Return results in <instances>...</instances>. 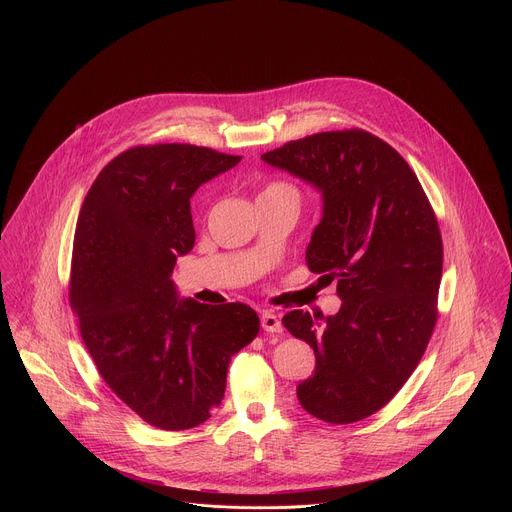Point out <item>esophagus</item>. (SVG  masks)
<instances>
[{
  "label": "esophagus",
  "mask_w": 512,
  "mask_h": 512,
  "mask_svg": "<svg viewBox=\"0 0 512 512\" xmlns=\"http://www.w3.org/2000/svg\"><path fill=\"white\" fill-rule=\"evenodd\" d=\"M261 326H263V330L269 332V334H279V332L283 330L279 316H275L273 312H263V314H261Z\"/></svg>",
  "instance_id": "1"
}]
</instances>
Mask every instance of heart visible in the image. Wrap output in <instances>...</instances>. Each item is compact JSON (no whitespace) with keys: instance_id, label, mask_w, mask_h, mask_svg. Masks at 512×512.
Instances as JSON below:
<instances>
[{"instance_id":"b5f03b06","label":"heart","mask_w":512,"mask_h":512,"mask_svg":"<svg viewBox=\"0 0 512 512\" xmlns=\"http://www.w3.org/2000/svg\"><path fill=\"white\" fill-rule=\"evenodd\" d=\"M300 188L296 184H291L287 180L281 178H273L263 182L259 194H257V202H269V200H277V202H291L300 206Z\"/></svg>"}]
</instances>
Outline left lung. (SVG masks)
Listing matches in <instances>:
<instances>
[{
    "mask_svg": "<svg viewBox=\"0 0 512 512\" xmlns=\"http://www.w3.org/2000/svg\"><path fill=\"white\" fill-rule=\"evenodd\" d=\"M322 192L306 263L336 279L338 314L287 312L283 326L316 354L298 385L302 407L354 423L385 407L419 364L437 322L444 245L409 164L364 129L322 131L261 156Z\"/></svg>",
    "mask_w": 512,
    "mask_h": 512,
    "instance_id": "8db88e82",
    "label": "left lung"
}]
</instances>
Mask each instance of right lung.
Segmentation results:
<instances>
[{"label":"right lung","instance_id":"obj_1","mask_svg":"<svg viewBox=\"0 0 512 512\" xmlns=\"http://www.w3.org/2000/svg\"><path fill=\"white\" fill-rule=\"evenodd\" d=\"M241 156L202 145H135L113 158L83 202L68 300L109 389L145 423L182 431L221 405L231 356L259 334L241 302L178 300L170 279L194 247L190 198Z\"/></svg>","mask_w":512,"mask_h":512}]
</instances>
